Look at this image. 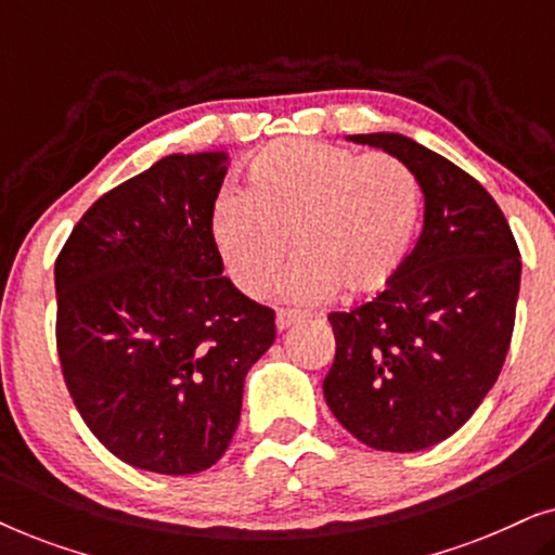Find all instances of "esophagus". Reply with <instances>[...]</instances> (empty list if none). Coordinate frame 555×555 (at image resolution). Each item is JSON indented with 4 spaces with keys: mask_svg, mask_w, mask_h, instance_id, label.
Masks as SVG:
<instances>
[{
    "mask_svg": "<svg viewBox=\"0 0 555 555\" xmlns=\"http://www.w3.org/2000/svg\"><path fill=\"white\" fill-rule=\"evenodd\" d=\"M295 321H300L298 310H278V318H275L278 331H287Z\"/></svg>",
    "mask_w": 555,
    "mask_h": 555,
    "instance_id": "esophagus-1",
    "label": "esophagus"
}]
</instances>
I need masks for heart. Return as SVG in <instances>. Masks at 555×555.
<instances>
[{
  "instance_id": "heart-1",
  "label": "heart",
  "mask_w": 555,
  "mask_h": 555,
  "mask_svg": "<svg viewBox=\"0 0 555 555\" xmlns=\"http://www.w3.org/2000/svg\"><path fill=\"white\" fill-rule=\"evenodd\" d=\"M422 211V184L401 158L283 139L249 162L245 194L217 196L209 234L242 293H268L293 242L300 257L287 285L293 298L318 302L336 291L369 298L404 270Z\"/></svg>"
}]
</instances>
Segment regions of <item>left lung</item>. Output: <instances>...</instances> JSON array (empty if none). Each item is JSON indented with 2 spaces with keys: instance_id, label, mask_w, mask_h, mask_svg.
Here are the masks:
<instances>
[{
  "instance_id": "1",
  "label": "left lung",
  "mask_w": 555,
  "mask_h": 555,
  "mask_svg": "<svg viewBox=\"0 0 555 555\" xmlns=\"http://www.w3.org/2000/svg\"><path fill=\"white\" fill-rule=\"evenodd\" d=\"M420 179L424 230L374 300L331 313V412L359 442L420 452L452 437L498 382L511 348L520 249L495 199L460 166L399 133L351 135Z\"/></svg>"
}]
</instances>
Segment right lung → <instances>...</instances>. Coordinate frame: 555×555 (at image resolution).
Masks as SVG:
<instances>
[{"mask_svg": "<svg viewBox=\"0 0 555 555\" xmlns=\"http://www.w3.org/2000/svg\"><path fill=\"white\" fill-rule=\"evenodd\" d=\"M227 154H173L103 194L55 260L57 356L82 422L126 465L194 475L227 452L275 310L224 278L209 211Z\"/></svg>", "mask_w": 555, "mask_h": 555, "instance_id": "right-lung-1", "label": "right lung"}]
</instances>
